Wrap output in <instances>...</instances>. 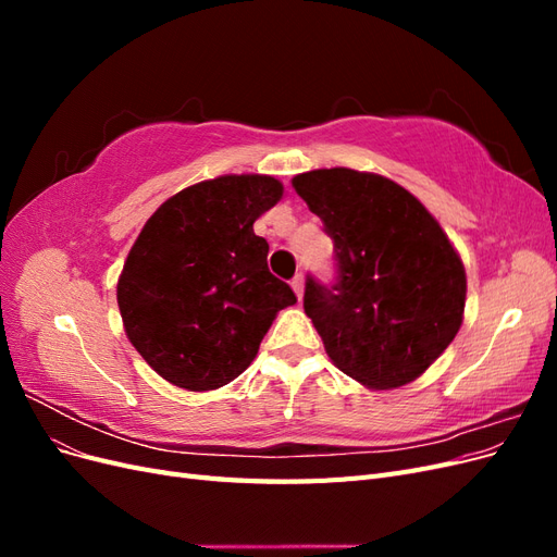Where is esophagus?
<instances>
[{"mask_svg":"<svg viewBox=\"0 0 557 557\" xmlns=\"http://www.w3.org/2000/svg\"><path fill=\"white\" fill-rule=\"evenodd\" d=\"M290 285H293V290H295V295L301 299V295H305V276L301 274H297L293 281H290Z\"/></svg>","mask_w":557,"mask_h":557,"instance_id":"34e87169","label":"esophagus"}]
</instances>
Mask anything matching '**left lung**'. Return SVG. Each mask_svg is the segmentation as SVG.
Wrapping results in <instances>:
<instances>
[{
  "label": "left lung",
  "instance_id": "left-lung-1",
  "mask_svg": "<svg viewBox=\"0 0 557 557\" xmlns=\"http://www.w3.org/2000/svg\"><path fill=\"white\" fill-rule=\"evenodd\" d=\"M293 188L334 242L336 281L307 276L305 311L342 372L372 391L416 381L455 339L467 276L442 225L395 181L334 166Z\"/></svg>",
  "mask_w": 557,
  "mask_h": 557
}]
</instances>
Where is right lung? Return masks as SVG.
<instances>
[{"label":"right lung","mask_w":557,"mask_h":557,"mask_svg":"<svg viewBox=\"0 0 557 557\" xmlns=\"http://www.w3.org/2000/svg\"><path fill=\"white\" fill-rule=\"evenodd\" d=\"M281 195L274 176L227 174L176 193L146 221L117 278V309L164 381L193 393L234 381L297 301L252 232Z\"/></svg>","instance_id":"add662e5"}]
</instances>
